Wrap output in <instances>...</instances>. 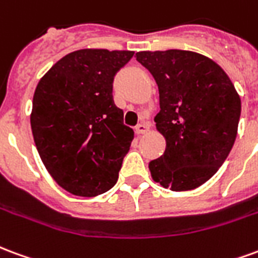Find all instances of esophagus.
<instances>
[{
  "label": "esophagus",
  "mask_w": 258,
  "mask_h": 258,
  "mask_svg": "<svg viewBox=\"0 0 258 258\" xmlns=\"http://www.w3.org/2000/svg\"><path fill=\"white\" fill-rule=\"evenodd\" d=\"M148 129H150V125H147V123H139L136 126V133L137 135H144V133H147Z\"/></svg>",
  "instance_id": "34e87169"
}]
</instances>
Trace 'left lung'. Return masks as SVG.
Listing matches in <instances>:
<instances>
[{"label": "left lung", "mask_w": 258, "mask_h": 258, "mask_svg": "<svg viewBox=\"0 0 258 258\" xmlns=\"http://www.w3.org/2000/svg\"><path fill=\"white\" fill-rule=\"evenodd\" d=\"M136 60L158 85L155 123L166 139L150 162L154 181L172 191L206 183L228 157L240 116V99L224 70L204 54L169 49L139 52Z\"/></svg>", "instance_id": "obj_1"}]
</instances>
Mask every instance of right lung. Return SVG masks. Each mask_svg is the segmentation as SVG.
<instances>
[{
	"label": "right lung",
	"mask_w": 258,
	"mask_h": 258,
	"mask_svg": "<svg viewBox=\"0 0 258 258\" xmlns=\"http://www.w3.org/2000/svg\"><path fill=\"white\" fill-rule=\"evenodd\" d=\"M131 50L66 54L34 92L31 131L46 170L66 191L96 197L115 185L135 132L112 99V81Z\"/></svg>",
	"instance_id": "obj_1"
}]
</instances>
